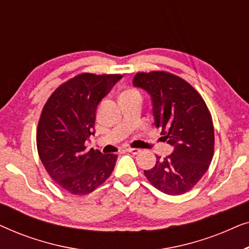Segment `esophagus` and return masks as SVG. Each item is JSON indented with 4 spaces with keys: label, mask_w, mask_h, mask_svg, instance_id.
<instances>
[{
    "label": "esophagus",
    "mask_w": 249,
    "mask_h": 249,
    "mask_svg": "<svg viewBox=\"0 0 249 249\" xmlns=\"http://www.w3.org/2000/svg\"><path fill=\"white\" fill-rule=\"evenodd\" d=\"M127 151L129 153H131V154H134V155H137V154H139V153H141V149H138V148H128Z\"/></svg>",
    "instance_id": "34e87169"
}]
</instances>
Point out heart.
<instances>
[{
  "instance_id": "b5f03b06",
  "label": "heart",
  "mask_w": 249,
  "mask_h": 249,
  "mask_svg": "<svg viewBox=\"0 0 249 249\" xmlns=\"http://www.w3.org/2000/svg\"><path fill=\"white\" fill-rule=\"evenodd\" d=\"M132 96H141V93L135 88H127V89L122 90L120 94V98L124 97H132Z\"/></svg>"
}]
</instances>
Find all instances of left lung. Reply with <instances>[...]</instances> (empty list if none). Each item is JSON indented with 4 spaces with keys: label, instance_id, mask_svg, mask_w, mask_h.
<instances>
[{
    "label": "left lung",
    "instance_id": "left-lung-1",
    "mask_svg": "<svg viewBox=\"0 0 249 249\" xmlns=\"http://www.w3.org/2000/svg\"><path fill=\"white\" fill-rule=\"evenodd\" d=\"M132 84L151 95L155 125L173 146L172 154L156 156L144 175L160 192L182 195L202 179L214 155L212 115L200 94L168 71L137 72Z\"/></svg>",
    "mask_w": 249,
    "mask_h": 249
}]
</instances>
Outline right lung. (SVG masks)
Here are the masks:
<instances>
[{
    "label": "right lung",
    "instance_id": "1",
    "mask_svg": "<svg viewBox=\"0 0 249 249\" xmlns=\"http://www.w3.org/2000/svg\"><path fill=\"white\" fill-rule=\"evenodd\" d=\"M122 74L79 73L61 84L44 105L36 132L37 151L49 176L72 195L90 194L113 171L117 154L87 151L95 134L96 108Z\"/></svg>",
    "mask_w": 249,
    "mask_h": 249
}]
</instances>
